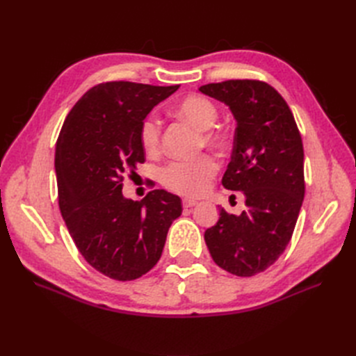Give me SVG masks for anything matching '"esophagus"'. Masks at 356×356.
Returning a JSON list of instances; mask_svg holds the SVG:
<instances>
[{"label":"esophagus","instance_id":"34e87169","mask_svg":"<svg viewBox=\"0 0 356 356\" xmlns=\"http://www.w3.org/2000/svg\"><path fill=\"white\" fill-rule=\"evenodd\" d=\"M196 204H197V202L193 200V199H184V200H182V207H184V208H193V207H196Z\"/></svg>","mask_w":356,"mask_h":356}]
</instances>
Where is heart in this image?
Returning a JSON list of instances; mask_svg holds the SVG:
<instances>
[{"label":"heart","mask_w":356,"mask_h":356,"mask_svg":"<svg viewBox=\"0 0 356 356\" xmlns=\"http://www.w3.org/2000/svg\"><path fill=\"white\" fill-rule=\"evenodd\" d=\"M174 113L202 131V143L211 148H222L227 136L218 127L217 106L203 95H188L174 105ZM139 139L148 154H154L160 147V126L154 117H145L139 127ZM217 163L209 156H199L187 161H170L160 170V181L166 188L182 196H200L208 190L217 174Z\"/></svg>","instance_id":"b5f03b06"}]
</instances>
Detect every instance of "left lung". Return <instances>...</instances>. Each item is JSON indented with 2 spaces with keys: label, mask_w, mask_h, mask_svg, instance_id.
I'll return each mask as SVG.
<instances>
[{
  "label": "left lung",
  "mask_w": 356,
  "mask_h": 356,
  "mask_svg": "<svg viewBox=\"0 0 356 356\" xmlns=\"http://www.w3.org/2000/svg\"><path fill=\"white\" fill-rule=\"evenodd\" d=\"M199 90L229 106L236 131L224 188L243 191L246 209L204 232L212 260L236 276L272 266L293 236L305 197V153L294 115L270 84L229 80Z\"/></svg>",
  "instance_id": "8db88e82"
}]
</instances>
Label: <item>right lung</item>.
I'll return each mask as SVG.
<instances>
[{
  "label": "right lung",
  "mask_w": 356,
  "mask_h": 356,
  "mask_svg": "<svg viewBox=\"0 0 356 356\" xmlns=\"http://www.w3.org/2000/svg\"><path fill=\"white\" fill-rule=\"evenodd\" d=\"M179 86L110 81L72 106L56 143L59 209L79 251L96 270L132 281L156 266L181 199L153 190L135 202L123 196V175L145 160L139 127Z\"/></svg>",
  "instance_id": "obj_1"
}]
</instances>
